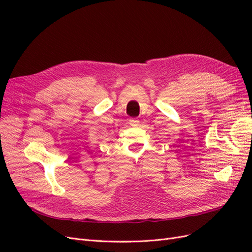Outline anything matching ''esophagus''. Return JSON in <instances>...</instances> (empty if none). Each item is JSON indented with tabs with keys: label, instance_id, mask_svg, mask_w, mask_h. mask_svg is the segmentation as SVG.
<instances>
[{
	"label": "esophagus",
	"instance_id": "obj_1",
	"mask_svg": "<svg viewBox=\"0 0 252 252\" xmlns=\"http://www.w3.org/2000/svg\"><path fill=\"white\" fill-rule=\"evenodd\" d=\"M139 120H136V119H130L129 120V124H130L132 127H136V126H139Z\"/></svg>",
	"mask_w": 252,
	"mask_h": 252
}]
</instances>
